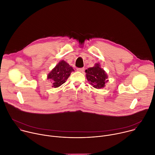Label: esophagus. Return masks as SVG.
<instances>
[{
    "instance_id": "1",
    "label": "esophagus",
    "mask_w": 155,
    "mask_h": 155,
    "mask_svg": "<svg viewBox=\"0 0 155 155\" xmlns=\"http://www.w3.org/2000/svg\"><path fill=\"white\" fill-rule=\"evenodd\" d=\"M77 71L78 72H83L84 71V68H77Z\"/></svg>"
}]
</instances>
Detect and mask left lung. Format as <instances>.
Listing matches in <instances>:
<instances>
[{
    "label": "left lung",
    "mask_w": 155,
    "mask_h": 155,
    "mask_svg": "<svg viewBox=\"0 0 155 155\" xmlns=\"http://www.w3.org/2000/svg\"><path fill=\"white\" fill-rule=\"evenodd\" d=\"M85 72L87 81L96 89L104 87L108 81L107 73L101 68L99 63H96L94 67L85 70Z\"/></svg>",
    "instance_id": "left-lung-1"
}]
</instances>
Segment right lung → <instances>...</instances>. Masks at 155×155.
Wrapping results in <instances>:
<instances>
[{"label": "right lung", "mask_w": 155, "mask_h": 155, "mask_svg": "<svg viewBox=\"0 0 155 155\" xmlns=\"http://www.w3.org/2000/svg\"><path fill=\"white\" fill-rule=\"evenodd\" d=\"M72 72H74L72 67L67 62L62 60L48 74L47 79L50 80L53 83L52 87H58L66 81Z\"/></svg>", "instance_id": "right-lung-1"}]
</instances>
